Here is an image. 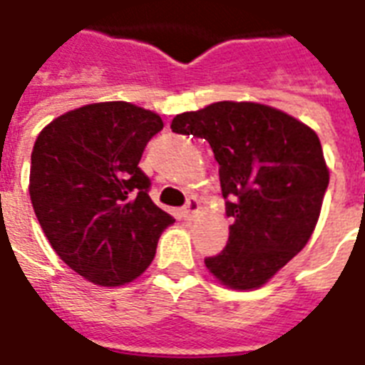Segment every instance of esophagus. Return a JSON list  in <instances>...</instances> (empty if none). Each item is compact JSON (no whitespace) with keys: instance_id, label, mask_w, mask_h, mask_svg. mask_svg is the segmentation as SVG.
I'll use <instances>...</instances> for the list:
<instances>
[{"instance_id":"esophagus-1","label":"esophagus","mask_w":365,"mask_h":365,"mask_svg":"<svg viewBox=\"0 0 365 365\" xmlns=\"http://www.w3.org/2000/svg\"><path fill=\"white\" fill-rule=\"evenodd\" d=\"M199 210H200L199 200L195 199V197H191V199H187L185 206H183V216L187 217V220H195L197 214H199Z\"/></svg>"}]
</instances>
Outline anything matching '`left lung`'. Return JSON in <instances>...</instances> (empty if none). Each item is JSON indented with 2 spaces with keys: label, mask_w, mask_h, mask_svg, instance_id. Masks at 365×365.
Here are the masks:
<instances>
[{
  "label": "left lung",
  "mask_w": 365,
  "mask_h": 365,
  "mask_svg": "<svg viewBox=\"0 0 365 365\" xmlns=\"http://www.w3.org/2000/svg\"><path fill=\"white\" fill-rule=\"evenodd\" d=\"M176 134L210 143L220 165L227 246L208 271L235 289L259 288L299 254L320 216L329 172L317 132L254 102H216L174 117Z\"/></svg>",
  "instance_id": "obj_1"
}]
</instances>
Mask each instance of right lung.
Wrapping results in <instances>:
<instances>
[{
  "mask_svg": "<svg viewBox=\"0 0 365 365\" xmlns=\"http://www.w3.org/2000/svg\"><path fill=\"white\" fill-rule=\"evenodd\" d=\"M163 128L157 113L102 102L48 123L31 151L30 199L39 225L66 265L100 286H121L153 261L174 217L149 199L138 166Z\"/></svg>",
  "mask_w": 365,
  "mask_h": 365,
  "instance_id": "right-lung-1",
  "label": "right lung"
}]
</instances>
